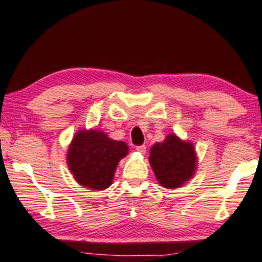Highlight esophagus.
Returning <instances> with one entry per match:
<instances>
[{"label":"esophagus","mask_w":262,"mask_h":262,"mask_svg":"<svg viewBox=\"0 0 262 262\" xmlns=\"http://www.w3.org/2000/svg\"><path fill=\"white\" fill-rule=\"evenodd\" d=\"M136 150H137V152H140V153H142V155H144V153H146V146H144V144H142V146H137Z\"/></svg>","instance_id":"1"}]
</instances>
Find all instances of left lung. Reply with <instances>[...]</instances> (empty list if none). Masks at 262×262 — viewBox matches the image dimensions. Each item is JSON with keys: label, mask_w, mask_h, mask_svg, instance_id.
Here are the masks:
<instances>
[{"label": "left lung", "mask_w": 262, "mask_h": 262, "mask_svg": "<svg viewBox=\"0 0 262 262\" xmlns=\"http://www.w3.org/2000/svg\"><path fill=\"white\" fill-rule=\"evenodd\" d=\"M149 163L158 183L167 189H175L191 179L198 159L191 142L168 135L162 143L152 146Z\"/></svg>", "instance_id": "1"}]
</instances>
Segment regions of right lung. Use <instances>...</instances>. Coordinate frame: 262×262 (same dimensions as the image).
<instances>
[{
  "label": "right lung",
  "instance_id": "1",
  "mask_svg": "<svg viewBox=\"0 0 262 262\" xmlns=\"http://www.w3.org/2000/svg\"><path fill=\"white\" fill-rule=\"evenodd\" d=\"M128 147L98 130H79L67 152V164L76 181L92 190L107 189L120 159L127 156Z\"/></svg>",
  "mask_w": 262,
  "mask_h": 262
}]
</instances>
